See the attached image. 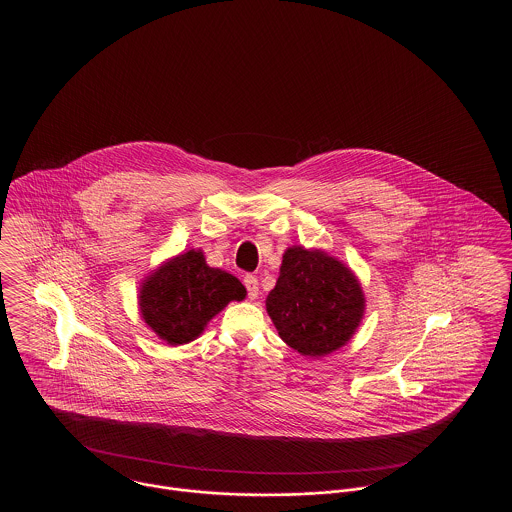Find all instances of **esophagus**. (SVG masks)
<instances>
[{"instance_id": "obj_1", "label": "esophagus", "mask_w": 512, "mask_h": 512, "mask_svg": "<svg viewBox=\"0 0 512 512\" xmlns=\"http://www.w3.org/2000/svg\"><path fill=\"white\" fill-rule=\"evenodd\" d=\"M245 288H247V295H249V299H257V295H259V280L255 278V276H251V274H247L244 278Z\"/></svg>"}]
</instances>
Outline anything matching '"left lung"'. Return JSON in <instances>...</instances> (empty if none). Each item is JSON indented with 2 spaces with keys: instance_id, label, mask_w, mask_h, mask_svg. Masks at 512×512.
<instances>
[{
  "instance_id": "8db88e82",
  "label": "left lung",
  "mask_w": 512,
  "mask_h": 512,
  "mask_svg": "<svg viewBox=\"0 0 512 512\" xmlns=\"http://www.w3.org/2000/svg\"><path fill=\"white\" fill-rule=\"evenodd\" d=\"M267 313L278 336L303 357H326L353 338L365 317L357 274L324 249L292 245L282 255Z\"/></svg>"
}]
</instances>
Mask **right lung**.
Masks as SVG:
<instances>
[{
	"label": "right lung",
	"mask_w": 512,
	"mask_h": 512,
	"mask_svg": "<svg viewBox=\"0 0 512 512\" xmlns=\"http://www.w3.org/2000/svg\"><path fill=\"white\" fill-rule=\"evenodd\" d=\"M245 295L236 276L209 267L201 249H190L147 274L138 292V309L147 328L176 347L197 340L211 318Z\"/></svg>",
	"instance_id": "obj_1"
}]
</instances>
